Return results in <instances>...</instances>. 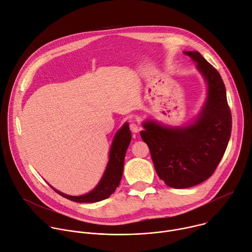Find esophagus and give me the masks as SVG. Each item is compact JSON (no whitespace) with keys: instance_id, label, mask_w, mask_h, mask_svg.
Instances as JSON below:
<instances>
[{"instance_id":"esophagus-1","label":"esophagus","mask_w":252,"mask_h":252,"mask_svg":"<svg viewBox=\"0 0 252 252\" xmlns=\"http://www.w3.org/2000/svg\"><path fill=\"white\" fill-rule=\"evenodd\" d=\"M130 130L133 133H138L141 130V126L139 124H136V123H131L130 124Z\"/></svg>"}]
</instances>
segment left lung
Wrapping results in <instances>:
<instances>
[{
    "label": "left lung",
    "mask_w": 252,
    "mask_h": 252,
    "mask_svg": "<svg viewBox=\"0 0 252 252\" xmlns=\"http://www.w3.org/2000/svg\"><path fill=\"white\" fill-rule=\"evenodd\" d=\"M196 62L207 80L206 105L195 122L182 128H166L145 122L141 131L156 172L171 188L185 189L208 180L224 155L231 134V112L219 71L199 53H185Z\"/></svg>",
    "instance_id": "1"
}]
</instances>
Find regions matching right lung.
<instances>
[{
	"mask_svg": "<svg viewBox=\"0 0 252 252\" xmlns=\"http://www.w3.org/2000/svg\"><path fill=\"white\" fill-rule=\"evenodd\" d=\"M130 141L131 132L129 129V125L126 123L114 137L110 149L109 162L101 181L99 182L96 188L90 192L79 196H72L63 193L55 189H54L63 197L70 199L75 203H96L109 197L110 194L115 191L120 184L123 174L125 154Z\"/></svg>",
	"mask_w": 252,
	"mask_h": 252,
	"instance_id": "add662e5",
	"label": "right lung"
}]
</instances>
